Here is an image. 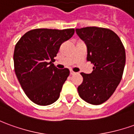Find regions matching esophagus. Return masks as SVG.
Returning a JSON list of instances; mask_svg holds the SVG:
<instances>
[{
    "label": "esophagus",
    "instance_id": "obj_1",
    "mask_svg": "<svg viewBox=\"0 0 134 134\" xmlns=\"http://www.w3.org/2000/svg\"><path fill=\"white\" fill-rule=\"evenodd\" d=\"M75 74H76V72H73V71L70 70V75H75Z\"/></svg>",
    "mask_w": 134,
    "mask_h": 134
}]
</instances>
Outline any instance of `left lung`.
I'll return each instance as SVG.
<instances>
[{"instance_id":"8db88e82","label":"left lung","mask_w":134,"mask_h":134,"mask_svg":"<svg viewBox=\"0 0 134 134\" xmlns=\"http://www.w3.org/2000/svg\"><path fill=\"white\" fill-rule=\"evenodd\" d=\"M75 31L86 45L87 61L94 65L91 73H80L83 81L77 91L86 102L101 104L113 95L121 80L125 48L118 35L109 29L87 27Z\"/></svg>"}]
</instances>
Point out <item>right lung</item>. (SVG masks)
<instances>
[{"label": "right lung", "instance_id": "add662e5", "mask_svg": "<svg viewBox=\"0 0 134 134\" xmlns=\"http://www.w3.org/2000/svg\"><path fill=\"white\" fill-rule=\"evenodd\" d=\"M74 32V29L32 30L15 46V73L25 94L35 104L46 106L59 99L70 71L57 68L54 58L61 44Z\"/></svg>", "mask_w": 134, "mask_h": 134}]
</instances>
